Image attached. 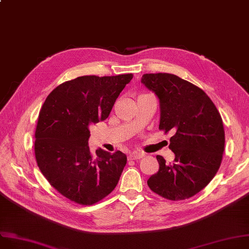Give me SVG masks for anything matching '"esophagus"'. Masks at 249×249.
I'll return each instance as SVG.
<instances>
[{
	"instance_id": "esophagus-1",
	"label": "esophagus",
	"mask_w": 249,
	"mask_h": 249,
	"mask_svg": "<svg viewBox=\"0 0 249 249\" xmlns=\"http://www.w3.org/2000/svg\"><path fill=\"white\" fill-rule=\"evenodd\" d=\"M144 156L143 153L140 152H133L128 155V160H136V159H140Z\"/></svg>"
}]
</instances>
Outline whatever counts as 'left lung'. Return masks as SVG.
Instances as JSON below:
<instances>
[{
  "instance_id": "obj_1",
  "label": "left lung",
  "mask_w": 249,
  "mask_h": 249,
  "mask_svg": "<svg viewBox=\"0 0 249 249\" xmlns=\"http://www.w3.org/2000/svg\"><path fill=\"white\" fill-rule=\"evenodd\" d=\"M141 83L160 103L159 129L171 131L173 163L157 155L159 170L148 179L153 192L169 200H184L201 191L217 173L225 134L218 110L206 93L168 73L144 74Z\"/></svg>"
}]
</instances>
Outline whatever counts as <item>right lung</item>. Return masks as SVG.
Here are the masks:
<instances>
[{
  "label": "right lung",
  "mask_w": 249,
  "mask_h": 249,
  "mask_svg": "<svg viewBox=\"0 0 249 249\" xmlns=\"http://www.w3.org/2000/svg\"><path fill=\"white\" fill-rule=\"evenodd\" d=\"M133 78L82 76L59 85L47 97L35 133V156L42 174L71 201L92 205L117 185L127 157L88 146L89 127L104 121Z\"/></svg>",
  "instance_id": "right-lung-1"
}]
</instances>
